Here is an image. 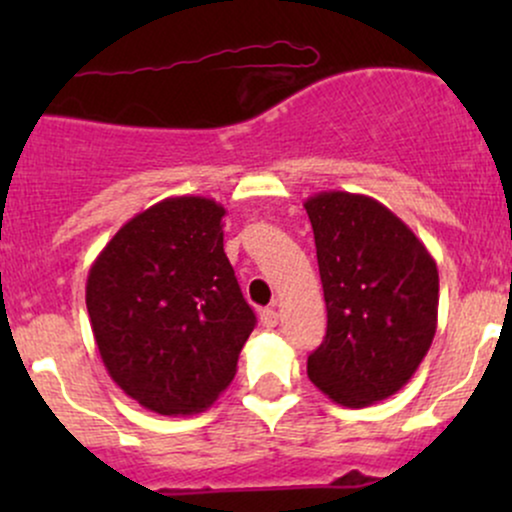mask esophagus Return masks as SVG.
Returning a JSON list of instances; mask_svg holds the SVG:
<instances>
[{
	"instance_id": "obj_1",
	"label": "esophagus",
	"mask_w": 512,
	"mask_h": 512,
	"mask_svg": "<svg viewBox=\"0 0 512 512\" xmlns=\"http://www.w3.org/2000/svg\"><path fill=\"white\" fill-rule=\"evenodd\" d=\"M260 320H262V325L267 327V330H272V327L279 325V310H276V308H264L262 313H260Z\"/></svg>"
}]
</instances>
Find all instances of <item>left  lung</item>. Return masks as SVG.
Wrapping results in <instances>:
<instances>
[{"label":"left lung","instance_id":"obj_1","mask_svg":"<svg viewBox=\"0 0 512 512\" xmlns=\"http://www.w3.org/2000/svg\"><path fill=\"white\" fill-rule=\"evenodd\" d=\"M327 305L308 378L332 402L370 407L409 383L438 327V267L385 204L327 190L305 199Z\"/></svg>","mask_w":512,"mask_h":512}]
</instances>
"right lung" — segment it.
I'll return each instance as SVG.
<instances>
[{
	"instance_id": "1",
	"label": "right lung",
	"mask_w": 512,
	"mask_h": 512,
	"mask_svg": "<svg viewBox=\"0 0 512 512\" xmlns=\"http://www.w3.org/2000/svg\"><path fill=\"white\" fill-rule=\"evenodd\" d=\"M223 216L214 199L168 197L132 216L88 269L86 308L103 366L156 414L211 407L255 327L223 252Z\"/></svg>"
}]
</instances>
